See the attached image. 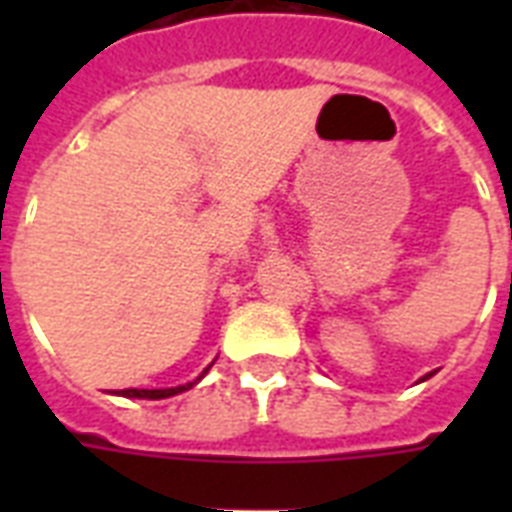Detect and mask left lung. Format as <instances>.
I'll use <instances>...</instances> for the list:
<instances>
[{
  "instance_id": "8db88e82",
  "label": "left lung",
  "mask_w": 512,
  "mask_h": 512,
  "mask_svg": "<svg viewBox=\"0 0 512 512\" xmlns=\"http://www.w3.org/2000/svg\"><path fill=\"white\" fill-rule=\"evenodd\" d=\"M433 374H436V372H430V374H425V377H422V382L428 380V377H433Z\"/></svg>"
}]
</instances>
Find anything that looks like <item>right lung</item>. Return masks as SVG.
<instances>
[{
  "instance_id": "obj_1",
  "label": "right lung",
  "mask_w": 512,
  "mask_h": 512,
  "mask_svg": "<svg viewBox=\"0 0 512 512\" xmlns=\"http://www.w3.org/2000/svg\"><path fill=\"white\" fill-rule=\"evenodd\" d=\"M212 364H215V361H212ZM212 364H209L207 369H204V372H201L199 377H196V380H193V382H185V385H177V388H156V390L124 388V390H114V393H116V396H124V398H148V401H159V398L177 396V393H185V390H191L193 385H196V382H199L201 377H204V374L209 372V369H212Z\"/></svg>"
}]
</instances>
